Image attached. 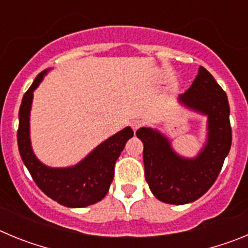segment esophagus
Returning a JSON list of instances; mask_svg holds the SVG:
<instances>
[{
    "label": "esophagus",
    "mask_w": 248,
    "mask_h": 248,
    "mask_svg": "<svg viewBox=\"0 0 248 248\" xmlns=\"http://www.w3.org/2000/svg\"><path fill=\"white\" fill-rule=\"evenodd\" d=\"M130 125H131V128H133V130L137 131L138 129H140V128H141V126L144 125V123L141 122V120L137 119V120H133V122H131Z\"/></svg>",
    "instance_id": "34e87169"
}]
</instances>
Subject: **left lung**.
I'll return each mask as SVG.
<instances>
[{"mask_svg":"<svg viewBox=\"0 0 248 248\" xmlns=\"http://www.w3.org/2000/svg\"><path fill=\"white\" fill-rule=\"evenodd\" d=\"M180 102L209 118V139L198 157L184 159L175 154L159 131L150 128L137 131L144 144L146 183L155 198L172 205L198 200L214 185L232 143L227 95L209 71L199 68L191 87L180 95Z\"/></svg>","mask_w":248,"mask_h":248,"instance_id":"1","label":"left lung"}]
</instances>
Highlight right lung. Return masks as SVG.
<instances>
[{"mask_svg": "<svg viewBox=\"0 0 248 248\" xmlns=\"http://www.w3.org/2000/svg\"><path fill=\"white\" fill-rule=\"evenodd\" d=\"M46 72L39 73L22 98L17 143L22 160L36 185L48 198L67 207H85L104 198L114 177V166L134 131L126 126L94 149L73 168L52 169L34 156L30 141V110L33 91Z\"/></svg>", "mask_w": 248, "mask_h": 248, "instance_id": "1", "label": "right lung"}]
</instances>
